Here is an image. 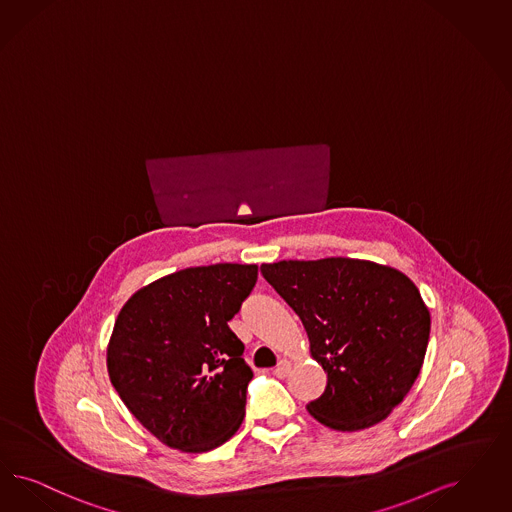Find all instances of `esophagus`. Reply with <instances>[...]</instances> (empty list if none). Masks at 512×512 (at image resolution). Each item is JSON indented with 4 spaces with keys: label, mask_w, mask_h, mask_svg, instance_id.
<instances>
[{
    "label": "esophagus",
    "mask_w": 512,
    "mask_h": 512,
    "mask_svg": "<svg viewBox=\"0 0 512 512\" xmlns=\"http://www.w3.org/2000/svg\"><path fill=\"white\" fill-rule=\"evenodd\" d=\"M289 372H291V361H287V359H282V361L276 365V369H274V374H276L278 378H287Z\"/></svg>",
    "instance_id": "1"
}]
</instances>
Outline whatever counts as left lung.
Instances as JSON below:
<instances>
[{
	"label": "left lung",
	"mask_w": 512,
	"mask_h": 512,
	"mask_svg": "<svg viewBox=\"0 0 512 512\" xmlns=\"http://www.w3.org/2000/svg\"><path fill=\"white\" fill-rule=\"evenodd\" d=\"M261 274L299 316L327 386L306 408L336 431L386 420L416 382L431 318L403 272L329 257L280 261Z\"/></svg>",
	"instance_id": "left-lung-1"
}]
</instances>
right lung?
Listing matches in <instances>:
<instances>
[{
	"label": "right lung",
	"instance_id": "add662e5",
	"mask_svg": "<svg viewBox=\"0 0 512 512\" xmlns=\"http://www.w3.org/2000/svg\"><path fill=\"white\" fill-rule=\"evenodd\" d=\"M257 265L194 266L134 293L107 346V371L126 408L160 442L210 452L246 414L253 371L229 321L257 283Z\"/></svg>",
	"mask_w": 512,
	"mask_h": 512
}]
</instances>
